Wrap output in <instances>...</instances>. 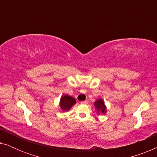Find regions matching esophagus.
Instances as JSON below:
<instances>
[{
  "instance_id": "34e87169",
  "label": "esophagus",
  "mask_w": 157,
  "mask_h": 157,
  "mask_svg": "<svg viewBox=\"0 0 157 157\" xmlns=\"http://www.w3.org/2000/svg\"><path fill=\"white\" fill-rule=\"evenodd\" d=\"M81 104H88V101H87V100H85V101H81Z\"/></svg>"
}]
</instances>
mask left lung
Returning a JSON list of instances; mask_svg holds the SVG:
<instances>
[{
  "label": "left lung",
  "instance_id": "obj_1",
  "mask_svg": "<svg viewBox=\"0 0 157 157\" xmlns=\"http://www.w3.org/2000/svg\"><path fill=\"white\" fill-rule=\"evenodd\" d=\"M96 106V109H97L98 111H101V113H106V108H105L104 106V103L103 101V100L101 99H98L96 101L94 104Z\"/></svg>",
  "mask_w": 157,
  "mask_h": 157
}]
</instances>
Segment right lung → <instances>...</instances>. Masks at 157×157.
Masks as SVG:
<instances>
[{"label": "right lung", "instance_id": "1", "mask_svg": "<svg viewBox=\"0 0 157 157\" xmlns=\"http://www.w3.org/2000/svg\"><path fill=\"white\" fill-rule=\"evenodd\" d=\"M74 104H76V100L71 96L68 95H64L62 96L61 101H60V106L63 109V111H67L70 109Z\"/></svg>", "mask_w": 157, "mask_h": 157}]
</instances>
